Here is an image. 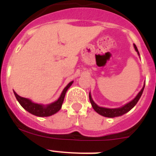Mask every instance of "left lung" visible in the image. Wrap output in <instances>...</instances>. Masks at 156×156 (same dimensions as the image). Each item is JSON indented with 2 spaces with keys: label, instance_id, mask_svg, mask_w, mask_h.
<instances>
[{
  "label": "left lung",
  "instance_id": "1",
  "mask_svg": "<svg viewBox=\"0 0 156 156\" xmlns=\"http://www.w3.org/2000/svg\"><path fill=\"white\" fill-rule=\"evenodd\" d=\"M133 47H134L135 50L137 52V54L139 55V51L137 50V48L136 47V45L133 44ZM145 84L144 85L143 88L140 90V91L139 92L138 94L135 97V98H133L131 101H129V103L126 104L125 105L122 106L120 108H103V107H100V106L98 105L97 104H95L94 101H93L91 98V95H90V93H89V98H90V101L91 103V105L93 107V108L94 109V111L96 112H98L100 115H103L105 117H109V118H113V117H117V116H120V115H123V114L126 113L130 109L134 107L136 105V104L137 103V101L140 99V96L142 94L143 90H144V88Z\"/></svg>",
  "mask_w": 156,
  "mask_h": 156
}]
</instances>
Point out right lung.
Instances as JSON below:
<instances>
[{
	"label": "right lung",
	"instance_id": "1",
	"mask_svg": "<svg viewBox=\"0 0 156 156\" xmlns=\"http://www.w3.org/2000/svg\"><path fill=\"white\" fill-rule=\"evenodd\" d=\"M73 83V81L70 82L64 88V90L62 92L60 97H59V98L56 101L51 103V104L48 105H40L33 102L30 99L20 97L15 91H14V94H15V96H16V99L18 100L19 104L23 106V108L27 110V112H29L30 113L40 117L50 116V115L55 114L57 112H58L59 110L61 109L66 91L68 90V89L70 87Z\"/></svg>",
	"mask_w": 156,
	"mask_h": 156
}]
</instances>
